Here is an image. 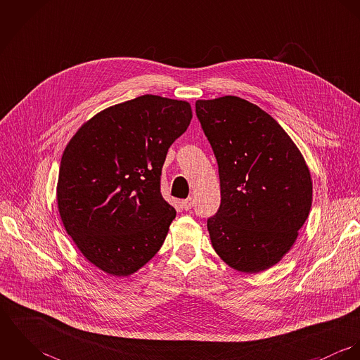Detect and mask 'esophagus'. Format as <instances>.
Listing matches in <instances>:
<instances>
[{
  "label": "esophagus",
  "mask_w": 360,
  "mask_h": 360,
  "mask_svg": "<svg viewBox=\"0 0 360 360\" xmlns=\"http://www.w3.org/2000/svg\"><path fill=\"white\" fill-rule=\"evenodd\" d=\"M180 204H181L183 209L188 210V209H191L193 205H194V200H193V198H187V200H183Z\"/></svg>",
  "instance_id": "34e87169"
}]
</instances>
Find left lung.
<instances>
[{"label": "left lung", "mask_w": 360, "mask_h": 360, "mask_svg": "<svg viewBox=\"0 0 360 360\" xmlns=\"http://www.w3.org/2000/svg\"><path fill=\"white\" fill-rule=\"evenodd\" d=\"M195 112L219 166L221 201L207 219L212 247L238 271H263L291 250L308 219V165L257 105L226 96L198 100Z\"/></svg>", "instance_id": "left-lung-1"}]
</instances>
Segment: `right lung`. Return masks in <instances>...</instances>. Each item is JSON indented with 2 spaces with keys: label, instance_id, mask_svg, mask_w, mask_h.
Wrapping results in <instances>:
<instances>
[{
  "label": "right lung",
  "instance_id": "obj_1",
  "mask_svg": "<svg viewBox=\"0 0 360 360\" xmlns=\"http://www.w3.org/2000/svg\"><path fill=\"white\" fill-rule=\"evenodd\" d=\"M191 117L187 101L147 94L103 109L68 143L59 216L83 257L105 273L130 276L160 250L176 217L160 194L162 166Z\"/></svg>",
  "mask_w": 360,
  "mask_h": 360
}]
</instances>
